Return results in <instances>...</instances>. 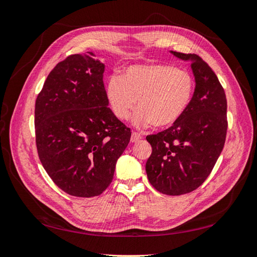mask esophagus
<instances>
[{"label":"esophagus","instance_id":"esophagus-1","mask_svg":"<svg viewBox=\"0 0 257 257\" xmlns=\"http://www.w3.org/2000/svg\"><path fill=\"white\" fill-rule=\"evenodd\" d=\"M141 138H143V136H141L140 134H138V133H133V135H132V143H137V141H139V140H141Z\"/></svg>","mask_w":257,"mask_h":257}]
</instances>
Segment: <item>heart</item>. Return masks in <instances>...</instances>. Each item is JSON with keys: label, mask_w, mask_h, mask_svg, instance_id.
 <instances>
[{"label": "heart", "mask_w": 257, "mask_h": 257, "mask_svg": "<svg viewBox=\"0 0 257 257\" xmlns=\"http://www.w3.org/2000/svg\"><path fill=\"white\" fill-rule=\"evenodd\" d=\"M193 78L184 70L162 64L133 65L106 85V99L114 117H134L137 127L152 123L155 128L171 127L187 110L193 94Z\"/></svg>", "instance_id": "1"}]
</instances>
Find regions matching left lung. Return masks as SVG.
Returning a JSON list of instances; mask_svg holds the SVG:
<instances>
[{
	"mask_svg": "<svg viewBox=\"0 0 257 257\" xmlns=\"http://www.w3.org/2000/svg\"><path fill=\"white\" fill-rule=\"evenodd\" d=\"M190 61L195 88L189 107L178 121L157 135L147 136L152 152L146 163L149 182L167 195L198 189L209 177L226 137V96L212 68L194 54L171 52Z\"/></svg>",
	"mask_w": 257,
	"mask_h": 257,
	"instance_id": "1",
	"label": "left lung"
}]
</instances>
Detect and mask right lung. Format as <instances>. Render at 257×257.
<instances>
[{"label":"right lung","mask_w":257,"mask_h":257,"mask_svg":"<svg viewBox=\"0 0 257 257\" xmlns=\"http://www.w3.org/2000/svg\"><path fill=\"white\" fill-rule=\"evenodd\" d=\"M94 54H75L58 63L35 102L40 160L58 188L91 198L111 183L130 129L108 107L105 64Z\"/></svg>","instance_id":"add662e5"}]
</instances>
